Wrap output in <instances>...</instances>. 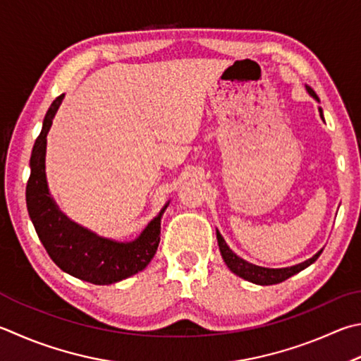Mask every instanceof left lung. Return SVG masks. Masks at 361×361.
Wrapping results in <instances>:
<instances>
[{
    "label": "left lung",
    "mask_w": 361,
    "mask_h": 361,
    "mask_svg": "<svg viewBox=\"0 0 361 361\" xmlns=\"http://www.w3.org/2000/svg\"><path fill=\"white\" fill-rule=\"evenodd\" d=\"M307 88V93H310L314 99L319 101L317 94L314 93V91ZM320 116H322L324 120V115H322V109H319ZM216 238H218V245H219V251L222 259H224L226 265L231 268V270L238 274L240 278H243L249 283H254V284H260V286H271V284H278V283H283V281L289 279L293 274L300 273L301 270H305L306 267H310L311 264H314L319 259V255L322 254V251H319L317 254H314L311 259H307L305 262H301L298 265H293V267H287V268H265V267H257L254 264H249L245 259L238 257L237 254H235L231 247L227 246L226 240L222 238V235L216 231Z\"/></svg>",
    "instance_id": "1"
}]
</instances>
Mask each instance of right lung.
Masks as SVG:
<instances>
[{
	"label": "right lung",
	"instance_id": "obj_1",
	"mask_svg": "<svg viewBox=\"0 0 361 361\" xmlns=\"http://www.w3.org/2000/svg\"><path fill=\"white\" fill-rule=\"evenodd\" d=\"M63 99L64 94H60L51 102L41 134L32 147L31 173L26 183V207L45 251L63 271L91 284H114L142 271L154 257L161 240V216L169 203L133 241L102 238L61 213L49 192L45 178V147L51 121Z\"/></svg>",
	"mask_w": 361,
	"mask_h": 361
}]
</instances>
